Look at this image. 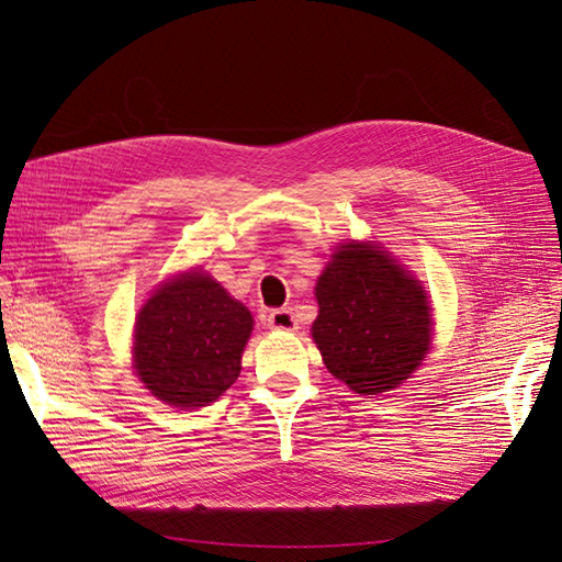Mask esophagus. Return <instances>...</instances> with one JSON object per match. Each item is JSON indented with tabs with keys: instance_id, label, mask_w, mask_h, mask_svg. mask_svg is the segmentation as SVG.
Segmentation results:
<instances>
[{
	"instance_id": "34e87169",
	"label": "esophagus",
	"mask_w": 562,
	"mask_h": 562,
	"mask_svg": "<svg viewBox=\"0 0 562 562\" xmlns=\"http://www.w3.org/2000/svg\"><path fill=\"white\" fill-rule=\"evenodd\" d=\"M265 323L274 330H295L297 328V318L291 310H271L265 316Z\"/></svg>"
}]
</instances>
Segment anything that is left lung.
Segmentation results:
<instances>
[{"label": "left lung", "instance_id": "obj_1", "mask_svg": "<svg viewBox=\"0 0 562 562\" xmlns=\"http://www.w3.org/2000/svg\"><path fill=\"white\" fill-rule=\"evenodd\" d=\"M312 337L333 375L356 394L398 386L431 342V307L407 271L375 244L339 246L316 283Z\"/></svg>", "mask_w": 562, "mask_h": 562}]
</instances>
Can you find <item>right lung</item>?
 Segmentation results:
<instances>
[{
  "label": "right lung",
  "instance_id": "add662e5",
  "mask_svg": "<svg viewBox=\"0 0 562 562\" xmlns=\"http://www.w3.org/2000/svg\"><path fill=\"white\" fill-rule=\"evenodd\" d=\"M252 316L209 274L164 283L135 321L133 361L151 396L176 407L220 398L241 372Z\"/></svg>",
  "mask_w": 562,
  "mask_h": 562
}]
</instances>
